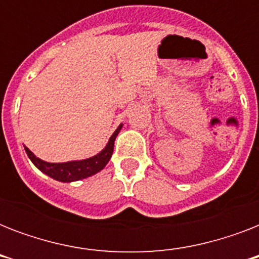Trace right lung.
<instances>
[{"label":"right lung","mask_w":259,"mask_h":259,"mask_svg":"<svg viewBox=\"0 0 259 259\" xmlns=\"http://www.w3.org/2000/svg\"><path fill=\"white\" fill-rule=\"evenodd\" d=\"M122 123L114 132L113 136L110 137L105 149L101 150L99 153L86 160H78V161H67V162H47L42 161L41 158L36 157L32 152L25 146V152L30 161L33 162L37 169L46 173L47 176L52 177L55 180L62 181V183H71V181L83 180L86 177L93 176L95 173L101 172L107 162L111 158L114 150V141L117 138L118 133L121 132Z\"/></svg>","instance_id":"add662e5"}]
</instances>
